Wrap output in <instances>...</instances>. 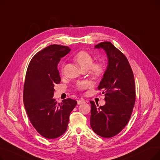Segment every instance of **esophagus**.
Segmentation results:
<instances>
[{"label": "esophagus", "instance_id": "esophagus-1", "mask_svg": "<svg viewBox=\"0 0 160 160\" xmlns=\"http://www.w3.org/2000/svg\"><path fill=\"white\" fill-rule=\"evenodd\" d=\"M86 102V101L83 99H80V100H77V103H78V105H80V104H83V103H85Z\"/></svg>", "mask_w": 160, "mask_h": 160}]
</instances>
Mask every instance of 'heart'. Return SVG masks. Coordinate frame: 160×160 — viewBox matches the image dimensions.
<instances>
[{
  "label": "heart",
  "mask_w": 160,
  "mask_h": 160,
  "mask_svg": "<svg viewBox=\"0 0 160 160\" xmlns=\"http://www.w3.org/2000/svg\"><path fill=\"white\" fill-rule=\"evenodd\" d=\"M74 60L77 62L83 71L88 70L90 74L94 78H99L104 73L106 70L105 63L102 62L93 63L94 58L90 53L80 51L74 56ZM88 83L86 82H78L76 88L79 90L85 89L88 87Z\"/></svg>",
  "instance_id": "1"
}]
</instances>
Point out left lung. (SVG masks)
Returning <instances> with one entry per match:
<instances>
[{
	"mask_svg": "<svg viewBox=\"0 0 160 160\" xmlns=\"http://www.w3.org/2000/svg\"><path fill=\"white\" fill-rule=\"evenodd\" d=\"M95 48H103L108 65L98 86L105 94L104 106L91 105L90 124L97 135L110 138L117 135L128 124L136 101L135 80L127 57L111 42L104 41Z\"/></svg>",
	"mask_w": 160,
	"mask_h": 160,
	"instance_id": "1",
	"label": "left lung"
}]
</instances>
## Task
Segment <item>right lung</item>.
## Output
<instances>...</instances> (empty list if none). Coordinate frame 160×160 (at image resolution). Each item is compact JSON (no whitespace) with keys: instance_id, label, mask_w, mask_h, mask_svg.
<instances>
[{"instance_id":"1","label":"right lung","mask_w":160,"mask_h":160,"mask_svg":"<svg viewBox=\"0 0 160 160\" xmlns=\"http://www.w3.org/2000/svg\"><path fill=\"white\" fill-rule=\"evenodd\" d=\"M70 50L67 46L49 45L33 56L27 71L23 89L25 110L33 127L47 139L63 135L77 104L71 98L58 103L52 98L54 86L61 81L58 64Z\"/></svg>"}]
</instances>
